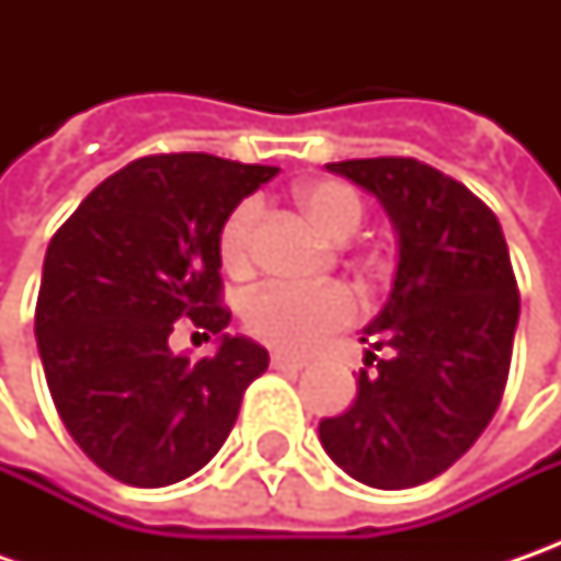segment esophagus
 <instances>
[{
	"label": "esophagus",
	"mask_w": 561,
	"mask_h": 561,
	"mask_svg": "<svg viewBox=\"0 0 561 561\" xmlns=\"http://www.w3.org/2000/svg\"><path fill=\"white\" fill-rule=\"evenodd\" d=\"M271 368H277V371H299V368H306V358L274 353V356H271Z\"/></svg>",
	"instance_id": "obj_1"
}]
</instances>
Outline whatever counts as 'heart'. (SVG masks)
Returning a JSON list of instances; mask_svg holds the SVG:
<instances>
[{"label":"heart","mask_w":561,"mask_h":561,"mask_svg":"<svg viewBox=\"0 0 561 561\" xmlns=\"http://www.w3.org/2000/svg\"><path fill=\"white\" fill-rule=\"evenodd\" d=\"M296 205L309 225L331 243H346L365 218V205L353 186L340 181H309L296 186ZM259 203H240L227 215L218 252L221 265L233 277H247L255 265V230H259ZM356 318V299L346 287L296 290L271 284L255 290L243 306V324L255 340L268 343L280 353H309L321 340L336 334Z\"/></svg>","instance_id":"1"}]
</instances>
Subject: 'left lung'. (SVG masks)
Returning a JSON list of instances; mask_svg holds the SVG:
<instances>
[{
    "instance_id": "obj_1",
    "label": "left lung",
    "mask_w": 561,
    "mask_h": 561,
    "mask_svg": "<svg viewBox=\"0 0 561 561\" xmlns=\"http://www.w3.org/2000/svg\"><path fill=\"white\" fill-rule=\"evenodd\" d=\"M328 171L368 190L397 230V274L362 343L390 346L358 371L356 402L318 424L350 478L405 490L443 474L484 434L506 390L518 284L496 215L419 159H350Z\"/></svg>"
}]
</instances>
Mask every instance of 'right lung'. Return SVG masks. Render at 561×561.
Instances as JSON below:
<instances>
[{
    "mask_svg": "<svg viewBox=\"0 0 561 561\" xmlns=\"http://www.w3.org/2000/svg\"><path fill=\"white\" fill-rule=\"evenodd\" d=\"M277 168L205 152L146 156L77 205L46 249L36 346L68 434L115 481L168 486L227 440L268 350L225 334L218 237ZM219 334L193 363L167 346L174 320Z\"/></svg>",
    "mask_w": 561,
    "mask_h": 561,
    "instance_id": "obj_1",
    "label": "right lung"
}]
</instances>
